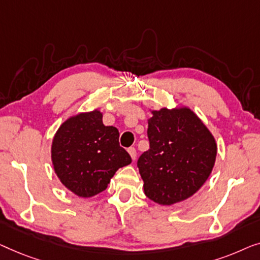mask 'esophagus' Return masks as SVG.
I'll return each mask as SVG.
<instances>
[{"mask_svg":"<svg viewBox=\"0 0 260 260\" xmlns=\"http://www.w3.org/2000/svg\"><path fill=\"white\" fill-rule=\"evenodd\" d=\"M127 151H128L132 160H135V158H137V151H135V148L134 147H129L128 149H127Z\"/></svg>","mask_w":260,"mask_h":260,"instance_id":"esophagus-1","label":"esophagus"}]
</instances>
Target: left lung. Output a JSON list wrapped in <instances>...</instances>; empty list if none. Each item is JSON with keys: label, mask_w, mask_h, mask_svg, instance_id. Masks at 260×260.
<instances>
[{"label": "left lung", "mask_w": 260, "mask_h": 260, "mask_svg": "<svg viewBox=\"0 0 260 260\" xmlns=\"http://www.w3.org/2000/svg\"><path fill=\"white\" fill-rule=\"evenodd\" d=\"M149 111V149L139 158L138 167L146 197L170 206L188 199L206 182L215 162L217 142L187 106Z\"/></svg>", "instance_id": "obj_1"}]
</instances>
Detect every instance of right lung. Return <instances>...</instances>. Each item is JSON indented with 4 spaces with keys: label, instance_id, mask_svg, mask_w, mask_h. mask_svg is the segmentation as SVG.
Segmentation results:
<instances>
[{
    "label": "right lung",
    "instance_id": "right-lung-1",
    "mask_svg": "<svg viewBox=\"0 0 260 260\" xmlns=\"http://www.w3.org/2000/svg\"><path fill=\"white\" fill-rule=\"evenodd\" d=\"M50 154L58 180L80 198L105 191L115 172L132 162L119 145V131L104 125L99 109L76 113L62 122Z\"/></svg>",
    "mask_w": 260,
    "mask_h": 260
}]
</instances>
